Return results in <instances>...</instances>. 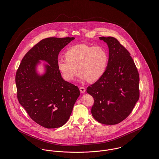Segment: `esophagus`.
Returning <instances> with one entry per match:
<instances>
[{
    "instance_id": "34e87169",
    "label": "esophagus",
    "mask_w": 159,
    "mask_h": 159,
    "mask_svg": "<svg viewBox=\"0 0 159 159\" xmlns=\"http://www.w3.org/2000/svg\"><path fill=\"white\" fill-rule=\"evenodd\" d=\"M80 92H81L82 93H83L85 92L86 89H85V88H84V87H80Z\"/></svg>"
}]
</instances>
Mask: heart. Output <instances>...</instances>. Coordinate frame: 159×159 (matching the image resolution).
I'll use <instances>...</instances> for the list:
<instances>
[{"label":"heart","instance_id":"b5f03b06","mask_svg":"<svg viewBox=\"0 0 159 159\" xmlns=\"http://www.w3.org/2000/svg\"><path fill=\"white\" fill-rule=\"evenodd\" d=\"M65 56L66 58L58 59L57 66L67 81L74 80L78 70L81 79L89 82L98 80L104 73L108 61L107 52L103 48L84 43L71 46Z\"/></svg>","mask_w":159,"mask_h":159}]
</instances>
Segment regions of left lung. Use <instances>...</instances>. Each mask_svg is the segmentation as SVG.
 Masks as SVG:
<instances>
[{
	"label": "left lung",
	"instance_id": "left-lung-1",
	"mask_svg": "<svg viewBox=\"0 0 159 159\" xmlns=\"http://www.w3.org/2000/svg\"><path fill=\"white\" fill-rule=\"evenodd\" d=\"M109 48V59L103 75L87 92L94 99L91 113L101 124L114 125L127 118L139 97V76L129 52L112 37H99Z\"/></svg>",
	"mask_w": 159,
	"mask_h": 159
}]
</instances>
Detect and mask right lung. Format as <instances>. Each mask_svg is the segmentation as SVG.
I'll return each instance as SVG.
<instances>
[{
  "instance_id": "1",
  "label": "right lung",
  "mask_w": 159,
  "mask_h": 159,
  "mask_svg": "<svg viewBox=\"0 0 159 159\" xmlns=\"http://www.w3.org/2000/svg\"><path fill=\"white\" fill-rule=\"evenodd\" d=\"M74 39H43L25 54L16 73L20 103L34 121L45 128L64 125L80 94L77 86L64 80L57 66L59 52ZM40 60L48 64L42 75L36 71Z\"/></svg>"
}]
</instances>
